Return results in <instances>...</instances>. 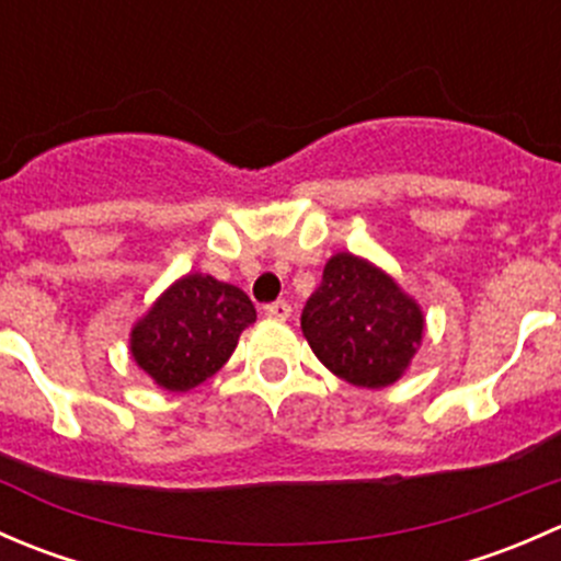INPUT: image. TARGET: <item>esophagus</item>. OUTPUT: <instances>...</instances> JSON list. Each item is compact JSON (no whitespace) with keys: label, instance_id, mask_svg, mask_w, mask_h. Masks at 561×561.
Segmentation results:
<instances>
[{"label":"esophagus","instance_id":"1","mask_svg":"<svg viewBox=\"0 0 561 561\" xmlns=\"http://www.w3.org/2000/svg\"><path fill=\"white\" fill-rule=\"evenodd\" d=\"M263 312L265 317H274V320H287L293 312V307L287 301H274V304H265Z\"/></svg>","mask_w":561,"mask_h":561}]
</instances>
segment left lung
<instances>
[{
	"instance_id": "1",
	"label": "left lung",
	"mask_w": 561,
	"mask_h": 561,
	"mask_svg": "<svg viewBox=\"0 0 561 561\" xmlns=\"http://www.w3.org/2000/svg\"><path fill=\"white\" fill-rule=\"evenodd\" d=\"M314 355L342 380L386 388L410 366L423 314L388 274L355 254H333L301 312Z\"/></svg>"
}]
</instances>
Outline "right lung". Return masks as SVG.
I'll use <instances>...</instances> for the list:
<instances>
[{
  "instance_id": "1",
  "label": "right lung",
  "mask_w": 561,
  "mask_h": 561,
  "mask_svg": "<svg viewBox=\"0 0 561 561\" xmlns=\"http://www.w3.org/2000/svg\"><path fill=\"white\" fill-rule=\"evenodd\" d=\"M254 317L244 290L214 276L190 274L133 328L129 350L157 386L181 393L222 369Z\"/></svg>"
}]
</instances>
